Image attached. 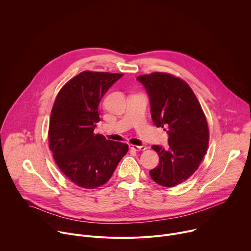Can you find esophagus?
<instances>
[{"label": "esophagus", "instance_id": "1", "mask_svg": "<svg viewBox=\"0 0 251 251\" xmlns=\"http://www.w3.org/2000/svg\"><path fill=\"white\" fill-rule=\"evenodd\" d=\"M129 148H130L131 150H134V151H137V152L146 150V147H145V146H136V145H132V144L129 145Z\"/></svg>", "mask_w": 251, "mask_h": 251}]
</instances>
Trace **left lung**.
I'll return each instance as SVG.
<instances>
[{
    "instance_id": "1",
    "label": "left lung",
    "mask_w": 251,
    "mask_h": 251,
    "mask_svg": "<svg viewBox=\"0 0 251 251\" xmlns=\"http://www.w3.org/2000/svg\"><path fill=\"white\" fill-rule=\"evenodd\" d=\"M137 79L148 93L154 124L169 135V148L152 146L160 161L150 176L163 187L180 185L198 170L206 153L209 134L204 113L183 79L164 73L140 75Z\"/></svg>"
}]
</instances>
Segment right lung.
Masks as SVG:
<instances>
[{
  "mask_svg": "<svg viewBox=\"0 0 251 251\" xmlns=\"http://www.w3.org/2000/svg\"><path fill=\"white\" fill-rule=\"evenodd\" d=\"M122 74L82 71L58 92L50 114V149L60 171L78 187L95 189L109 181L128 145L95 134L99 104Z\"/></svg>",
  "mask_w": 251,
  "mask_h": 251,
  "instance_id": "1",
  "label": "right lung"
}]
</instances>
